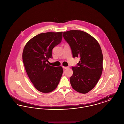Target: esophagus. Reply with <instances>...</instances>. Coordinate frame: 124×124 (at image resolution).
Returning a JSON list of instances; mask_svg holds the SVG:
<instances>
[{
    "label": "esophagus",
    "mask_w": 124,
    "mask_h": 124,
    "mask_svg": "<svg viewBox=\"0 0 124 124\" xmlns=\"http://www.w3.org/2000/svg\"><path fill=\"white\" fill-rule=\"evenodd\" d=\"M63 68L64 69H68V68H69V67H68V66H66V67H65V66H63Z\"/></svg>",
    "instance_id": "1"
}]
</instances>
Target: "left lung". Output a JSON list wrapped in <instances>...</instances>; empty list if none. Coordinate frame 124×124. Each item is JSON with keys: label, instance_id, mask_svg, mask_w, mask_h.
<instances>
[{"label": "left lung", "instance_id": "left-lung-1", "mask_svg": "<svg viewBox=\"0 0 124 124\" xmlns=\"http://www.w3.org/2000/svg\"><path fill=\"white\" fill-rule=\"evenodd\" d=\"M63 37L71 47L73 58L79 57L70 78L72 87L78 92L86 93L93 88L103 71V54L98 41L88 33L79 30L63 32Z\"/></svg>", "mask_w": 124, "mask_h": 124}]
</instances>
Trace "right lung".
<instances>
[{
  "mask_svg": "<svg viewBox=\"0 0 124 124\" xmlns=\"http://www.w3.org/2000/svg\"><path fill=\"white\" fill-rule=\"evenodd\" d=\"M63 32L42 33L31 39L24 47L22 59L25 71L36 88L43 93L57 88L63 73L61 66L48 65L52 50L62 39Z\"/></svg>",
  "mask_w": 124,
  "mask_h": 124,
  "instance_id": "right-lung-1",
  "label": "right lung"
}]
</instances>
